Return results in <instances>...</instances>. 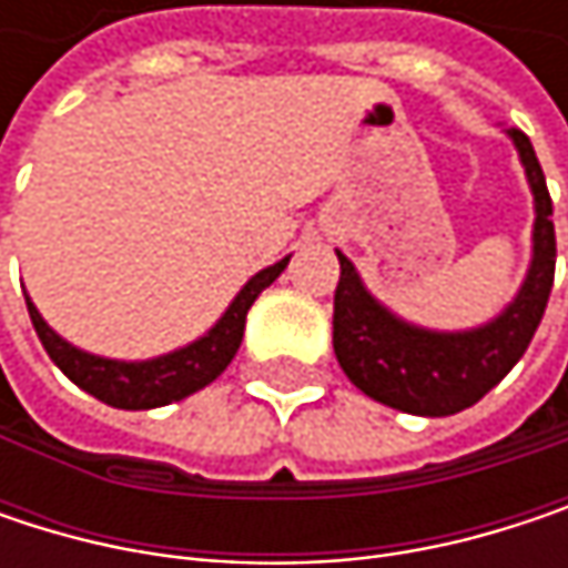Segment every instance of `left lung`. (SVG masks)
Segmentation results:
<instances>
[{
	"instance_id": "8db88e82",
	"label": "left lung",
	"mask_w": 568,
	"mask_h": 568,
	"mask_svg": "<svg viewBox=\"0 0 568 568\" xmlns=\"http://www.w3.org/2000/svg\"><path fill=\"white\" fill-rule=\"evenodd\" d=\"M532 193V253L510 302L474 328H424L395 315L362 283L355 263L335 250L342 276L335 288L332 345L348 382L368 397L420 417H447L474 407L523 358L546 312L556 273V230L546 176L529 138L507 128Z\"/></svg>"
}]
</instances>
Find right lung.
<instances>
[{"label":"right lung","instance_id":"1","mask_svg":"<svg viewBox=\"0 0 568 568\" xmlns=\"http://www.w3.org/2000/svg\"><path fill=\"white\" fill-rule=\"evenodd\" d=\"M288 260L292 256L260 270L250 283L233 295L226 312L200 338L186 342L183 348H173L168 355L144 358V362H121V358L91 355V352H84V348H78V345H71L68 338L58 335L55 328L42 318V312L36 308L29 292H26V305H29L32 325H36L49 358L81 392H88V395L111 404V407H121V410H148V407H164V404H173V400H183V397L206 388L210 382H216L226 372V365L240 352L250 305L260 298V292L266 285H273L283 276Z\"/></svg>","mask_w":568,"mask_h":568}]
</instances>
